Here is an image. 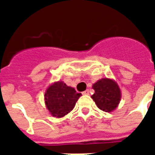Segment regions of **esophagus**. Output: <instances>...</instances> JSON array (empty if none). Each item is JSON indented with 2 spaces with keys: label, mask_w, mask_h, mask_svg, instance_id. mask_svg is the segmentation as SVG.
Returning <instances> with one entry per match:
<instances>
[{
  "label": "esophagus",
  "mask_w": 155,
  "mask_h": 155,
  "mask_svg": "<svg viewBox=\"0 0 155 155\" xmlns=\"http://www.w3.org/2000/svg\"><path fill=\"white\" fill-rule=\"evenodd\" d=\"M82 94H87V95H89V94H90V91H89V90H86V91H83V92H82Z\"/></svg>",
  "instance_id": "34e87169"
}]
</instances>
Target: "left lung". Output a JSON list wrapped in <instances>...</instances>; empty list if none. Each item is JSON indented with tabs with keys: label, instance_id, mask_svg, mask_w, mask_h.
Returning <instances> with one entry per match:
<instances>
[{
	"label": "left lung",
	"instance_id": "1",
	"mask_svg": "<svg viewBox=\"0 0 155 155\" xmlns=\"http://www.w3.org/2000/svg\"><path fill=\"white\" fill-rule=\"evenodd\" d=\"M94 94L91 96L99 109L105 112H111L120 103V90L116 82L110 79H101L93 84Z\"/></svg>",
	"mask_w": 155,
	"mask_h": 155
}]
</instances>
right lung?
Returning a JSON list of instances; mask_svg holds the SVG:
<instances>
[{"instance_id": "1", "label": "right lung", "mask_w": 155, "mask_h": 155, "mask_svg": "<svg viewBox=\"0 0 155 155\" xmlns=\"http://www.w3.org/2000/svg\"><path fill=\"white\" fill-rule=\"evenodd\" d=\"M81 93L70 87L62 81H58L46 90L45 101L47 110L54 117L64 116L74 109Z\"/></svg>"}]
</instances>
